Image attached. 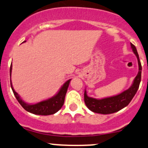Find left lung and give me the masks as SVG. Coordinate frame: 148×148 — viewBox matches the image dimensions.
Masks as SVG:
<instances>
[{"label": "left lung", "mask_w": 148, "mask_h": 148, "mask_svg": "<svg viewBox=\"0 0 148 148\" xmlns=\"http://www.w3.org/2000/svg\"><path fill=\"white\" fill-rule=\"evenodd\" d=\"M131 48L133 51L134 53L137 56L138 62L139 71L134 79L132 86L127 90L124 91L122 93L115 96L110 97L103 98V99H95V98L90 97L87 96L86 89L84 90V102L86 107L95 113L99 114H107L117 112L120 110L123 109L126 106L129 104L132 98L136 94L139 86H140V81H141V73H142V66L140 63L139 55L137 51L136 47L130 43Z\"/></svg>", "instance_id": "8db88e82"}]
</instances>
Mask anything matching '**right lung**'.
Listing matches in <instances>:
<instances>
[{"mask_svg":"<svg viewBox=\"0 0 148 148\" xmlns=\"http://www.w3.org/2000/svg\"><path fill=\"white\" fill-rule=\"evenodd\" d=\"M26 42V41H23ZM12 71V65L10 66V77L11 76ZM71 79H69L62 86L59 92H57L56 95H54L52 97L49 99H46V100L41 101L36 104H28L25 102L23 99L21 98L18 94L14 90L12 85V82H10V86L13 90V94L16 97L18 102L20 103L21 105L23 107L25 110L28 112L33 113L34 114H38V115H50V114H55L62 107L64 103V99L66 94L67 89L69 87L70 82Z\"/></svg>","mask_w":148,"mask_h":148,"instance_id":"right-lung-1","label":"right lung"}]
</instances>
